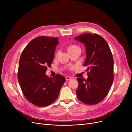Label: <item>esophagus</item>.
<instances>
[{"mask_svg": "<svg viewBox=\"0 0 132 132\" xmlns=\"http://www.w3.org/2000/svg\"><path fill=\"white\" fill-rule=\"evenodd\" d=\"M71 79H72V78L70 77H66V80H67V81L70 80H71Z\"/></svg>", "mask_w": 132, "mask_h": 132, "instance_id": "esophagus-1", "label": "esophagus"}]
</instances>
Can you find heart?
Listing matches in <instances>:
<instances>
[{
  "mask_svg": "<svg viewBox=\"0 0 132 132\" xmlns=\"http://www.w3.org/2000/svg\"><path fill=\"white\" fill-rule=\"evenodd\" d=\"M80 48L78 46L76 45H75V44H69V45L67 46V51H68V52H71V51H73V50H75V49H77V48ZM58 53V52H57V53H56L57 55Z\"/></svg>",
  "mask_w": 132,
  "mask_h": 132,
  "instance_id": "obj_1",
  "label": "heart"
}]
</instances>
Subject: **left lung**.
Here are the masks:
<instances>
[{
    "instance_id": "8db88e82",
    "label": "left lung",
    "mask_w": 132,
    "mask_h": 132,
    "mask_svg": "<svg viewBox=\"0 0 132 132\" xmlns=\"http://www.w3.org/2000/svg\"><path fill=\"white\" fill-rule=\"evenodd\" d=\"M84 43L87 57L88 77L77 78L79 86L76 91L78 99L88 105L102 101L108 95L114 80L113 58L106 41L99 35L85 33L75 37Z\"/></svg>"
}]
</instances>
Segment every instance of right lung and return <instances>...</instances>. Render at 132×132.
Segmentation results:
<instances>
[{
    "instance_id": "right-lung-1",
    "label": "right lung",
    "mask_w": 132,
    "mask_h": 132,
    "mask_svg": "<svg viewBox=\"0 0 132 132\" xmlns=\"http://www.w3.org/2000/svg\"><path fill=\"white\" fill-rule=\"evenodd\" d=\"M58 43V37L39 36L31 40L21 54L18 81L25 97L37 106H46L56 100L66 81L59 74L53 78L45 74Z\"/></svg>"
}]
</instances>
